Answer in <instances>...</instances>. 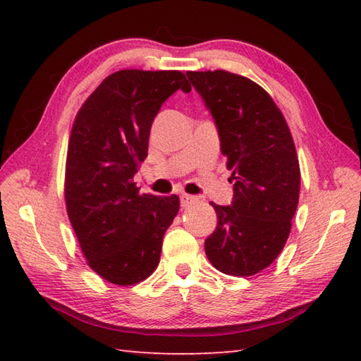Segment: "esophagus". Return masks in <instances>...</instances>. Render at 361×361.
I'll list each match as a JSON object with an SVG mask.
<instances>
[{
  "label": "esophagus",
  "mask_w": 361,
  "mask_h": 361,
  "mask_svg": "<svg viewBox=\"0 0 361 361\" xmlns=\"http://www.w3.org/2000/svg\"><path fill=\"white\" fill-rule=\"evenodd\" d=\"M195 199H197V197H194V195H189V194H181V195H180L181 207H183V209H186V207H189V204H192Z\"/></svg>",
  "instance_id": "obj_1"
}]
</instances>
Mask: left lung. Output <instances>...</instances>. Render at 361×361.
<instances>
[{
    "label": "left lung",
    "mask_w": 361,
    "mask_h": 361,
    "mask_svg": "<svg viewBox=\"0 0 361 361\" xmlns=\"http://www.w3.org/2000/svg\"><path fill=\"white\" fill-rule=\"evenodd\" d=\"M218 127L234 181L228 207H212L218 224L205 255L219 272L250 277L282 252L295 216L301 170L290 127L264 89L234 73L188 71Z\"/></svg>",
    "instance_id": "1"
}]
</instances>
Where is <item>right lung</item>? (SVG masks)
Masks as SVG:
<instances>
[{
    "instance_id": "1",
    "label": "right lung",
    "mask_w": 361,
    "mask_h": 361,
    "mask_svg": "<svg viewBox=\"0 0 361 361\" xmlns=\"http://www.w3.org/2000/svg\"><path fill=\"white\" fill-rule=\"evenodd\" d=\"M191 84L181 71L121 70L102 81L73 122L65 204L89 267L109 283L148 279L180 210L178 195L140 194L133 175L148 157L151 124L170 95Z\"/></svg>"
}]
</instances>
